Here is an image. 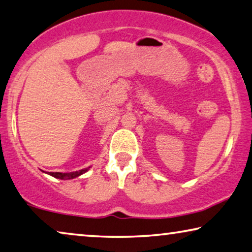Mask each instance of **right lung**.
Returning a JSON list of instances; mask_svg holds the SVG:
<instances>
[{
  "label": "right lung",
  "mask_w": 252,
  "mask_h": 252,
  "mask_svg": "<svg viewBox=\"0 0 252 252\" xmlns=\"http://www.w3.org/2000/svg\"><path fill=\"white\" fill-rule=\"evenodd\" d=\"M88 170H89V167L88 168H84V170H80L79 172H72V173H60V172H50V173H48V174L52 175V176H54V178H56V179L70 180V179H74V178H77V176H79V175L86 173V172H87Z\"/></svg>",
  "instance_id": "obj_1"
}]
</instances>
